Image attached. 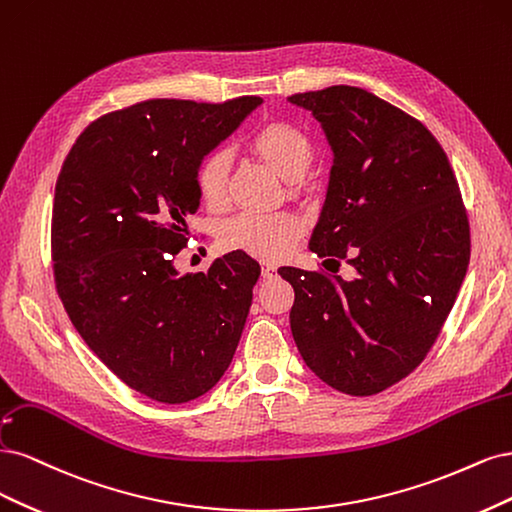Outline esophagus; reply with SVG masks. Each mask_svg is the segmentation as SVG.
Returning a JSON list of instances; mask_svg holds the SVG:
<instances>
[{"mask_svg":"<svg viewBox=\"0 0 512 512\" xmlns=\"http://www.w3.org/2000/svg\"><path fill=\"white\" fill-rule=\"evenodd\" d=\"M261 276L263 278H274L276 276V268L274 266H263L261 268Z\"/></svg>","mask_w":512,"mask_h":512,"instance_id":"obj_1","label":"esophagus"}]
</instances>
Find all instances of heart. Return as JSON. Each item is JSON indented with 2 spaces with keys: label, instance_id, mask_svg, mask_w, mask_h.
<instances>
[{
  "label": "heart",
  "instance_id": "obj_1",
  "mask_svg": "<svg viewBox=\"0 0 512 512\" xmlns=\"http://www.w3.org/2000/svg\"><path fill=\"white\" fill-rule=\"evenodd\" d=\"M251 148L285 180L302 178L315 148L300 127L291 123H270L251 138ZM229 157L225 151H212L197 168V191L202 200L219 208L227 195ZM304 234L298 214L278 212H240L221 229V244L229 251L249 253L263 261H278L291 253Z\"/></svg>",
  "mask_w": 512,
  "mask_h": 512
}]
</instances>
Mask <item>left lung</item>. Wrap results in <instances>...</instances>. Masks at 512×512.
Listing matches in <instances>:
<instances>
[{"mask_svg":"<svg viewBox=\"0 0 512 512\" xmlns=\"http://www.w3.org/2000/svg\"><path fill=\"white\" fill-rule=\"evenodd\" d=\"M321 123L334 163L310 251L355 278L280 268L306 366L349 395L406 378L432 349L470 261V225L447 153L421 121L364 89L291 95Z\"/></svg>","mask_w":512,"mask_h":512,"instance_id":"8db88e82","label":"left lung"}]
</instances>
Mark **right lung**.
Wrapping results in <instances>:
<instances>
[{
    "label": "right lung",
    "instance_id": "add662e5",
    "mask_svg": "<svg viewBox=\"0 0 512 512\" xmlns=\"http://www.w3.org/2000/svg\"><path fill=\"white\" fill-rule=\"evenodd\" d=\"M148 100L104 114L63 161L53 204L59 298L76 332L146 398L183 404L219 383L253 302L259 263L232 251L178 274L197 168L261 104Z\"/></svg>",
    "mask_w": 512,
    "mask_h": 512
}]
</instances>
